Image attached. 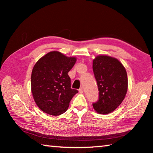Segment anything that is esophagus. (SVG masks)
<instances>
[{"instance_id":"34e87169","label":"esophagus","mask_w":153,"mask_h":153,"mask_svg":"<svg viewBox=\"0 0 153 153\" xmlns=\"http://www.w3.org/2000/svg\"><path fill=\"white\" fill-rule=\"evenodd\" d=\"M79 92L80 93H83V92H84V89H83L82 87L80 88L79 89Z\"/></svg>"}]
</instances>
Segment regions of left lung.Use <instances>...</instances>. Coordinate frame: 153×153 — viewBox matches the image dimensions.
<instances>
[{
	"label": "left lung",
	"mask_w": 153,
	"mask_h": 153,
	"mask_svg": "<svg viewBox=\"0 0 153 153\" xmlns=\"http://www.w3.org/2000/svg\"><path fill=\"white\" fill-rule=\"evenodd\" d=\"M92 69L97 80L99 98L93 108L99 114H108L120 105L128 91V76L118 59L98 55L93 60Z\"/></svg>",
	"instance_id": "left-lung-1"
}]
</instances>
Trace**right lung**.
<instances>
[{"label":"right lung","mask_w":153,"mask_h":153,"mask_svg":"<svg viewBox=\"0 0 153 153\" xmlns=\"http://www.w3.org/2000/svg\"><path fill=\"white\" fill-rule=\"evenodd\" d=\"M76 58L59 51H51L36 62L31 76V89L36 104L51 115H60L67 110L69 102L78 91L71 88L68 72Z\"/></svg>","instance_id":"right-lung-1"}]
</instances>
